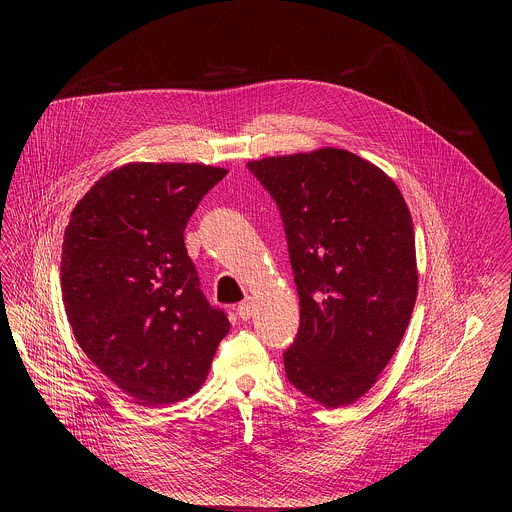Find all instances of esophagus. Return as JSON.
Returning a JSON list of instances; mask_svg holds the SVG:
<instances>
[{"label": "esophagus", "mask_w": 512, "mask_h": 512, "mask_svg": "<svg viewBox=\"0 0 512 512\" xmlns=\"http://www.w3.org/2000/svg\"><path fill=\"white\" fill-rule=\"evenodd\" d=\"M236 313H238V317H240L242 321H248V319L252 317V301H250V299H244L242 303H238Z\"/></svg>", "instance_id": "esophagus-1"}]
</instances>
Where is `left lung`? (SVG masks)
Segmentation results:
<instances>
[{
    "instance_id": "1",
    "label": "left lung",
    "mask_w": 512,
    "mask_h": 512,
    "mask_svg": "<svg viewBox=\"0 0 512 512\" xmlns=\"http://www.w3.org/2000/svg\"><path fill=\"white\" fill-rule=\"evenodd\" d=\"M284 220L299 331L288 380L325 408L366 394L410 323L418 268L414 224L396 183L337 147L248 161Z\"/></svg>"
}]
</instances>
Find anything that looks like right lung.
Here are the masks:
<instances>
[{
    "label": "right lung",
    "mask_w": 512,
    "mask_h": 512,
    "mask_svg": "<svg viewBox=\"0 0 512 512\" xmlns=\"http://www.w3.org/2000/svg\"><path fill=\"white\" fill-rule=\"evenodd\" d=\"M228 171L203 163H128L76 203L61 256L74 339L136 404L195 394L230 329L211 307L183 232Z\"/></svg>",
    "instance_id": "right-lung-1"
}]
</instances>
